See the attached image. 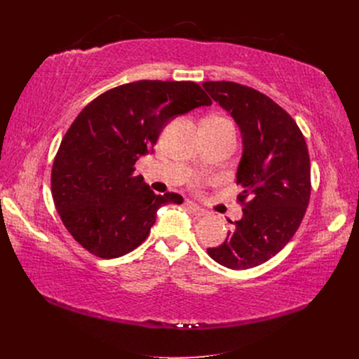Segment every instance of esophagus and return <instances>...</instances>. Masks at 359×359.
<instances>
[{"mask_svg":"<svg viewBox=\"0 0 359 359\" xmlns=\"http://www.w3.org/2000/svg\"><path fill=\"white\" fill-rule=\"evenodd\" d=\"M184 208L189 211L191 214H195V215H198V217H201V215H203L205 214V210H202L199 205H196L195 202H192V201H186L184 202Z\"/></svg>","mask_w":359,"mask_h":359,"instance_id":"1","label":"esophagus"}]
</instances>
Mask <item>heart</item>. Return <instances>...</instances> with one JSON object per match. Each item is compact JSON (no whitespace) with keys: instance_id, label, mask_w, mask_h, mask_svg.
Returning <instances> with one entry per match:
<instances>
[{"instance_id":"1","label":"heart","mask_w":359,"mask_h":359,"mask_svg":"<svg viewBox=\"0 0 359 359\" xmlns=\"http://www.w3.org/2000/svg\"><path fill=\"white\" fill-rule=\"evenodd\" d=\"M206 122H210V123H212L215 126H233L231 122L227 118H224V116H212Z\"/></svg>"}]
</instances>
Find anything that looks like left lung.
Returning <instances> with one entry per match:
<instances>
[{
  "label": "left lung",
  "mask_w": 359,
  "mask_h": 359,
  "mask_svg": "<svg viewBox=\"0 0 359 359\" xmlns=\"http://www.w3.org/2000/svg\"><path fill=\"white\" fill-rule=\"evenodd\" d=\"M202 87L237 123L243 153L237 168L243 217L217 248L206 249L219 265L249 269L285 248L310 201V157L295 121L265 94L233 81Z\"/></svg>",
  "instance_id": "left-lung-1"
}]
</instances>
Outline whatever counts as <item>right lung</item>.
<instances>
[{"label":"right lung","mask_w":359,"mask_h":359,"mask_svg":"<svg viewBox=\"0 0 359 359\" xmlns=\"http://www.w3.org/2000/svg\"><path fill=\"white\" fill-rule=\"evenodd\" d=\"M211 103L192 81L141 80L100 94L81 110L50 176L55 208L75 241L103 259L140 246L161 206L183 198L156 195L141 175L134 176V164L153 153L170 121Z\"/></svg>","instance_id":"add662e5"}]
</instances>
